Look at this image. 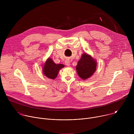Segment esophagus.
Masks as SVG:
<instances>
[{
    "label": "esophagus",
    "mask_w": 134,
    "mask_h": 134,
    "mask_svg": "<svg viewBox=\"0 0 134 134\" xmlns=\"http://www.w3.org/2000/svg\"><path fill=\"white\" fill-rule=\"evenodd\" d=\"M65 64H66V65H67V66H69L70 65V62H69V60H66V61H65Z\"/></svg>",
    "instance_id": "34e87169"
}]
</instances>
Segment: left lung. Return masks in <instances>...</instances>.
<instances>
[{
	"instance_id": "obj_1",
	"label": "left lung",
	"mask_w": 134,
	"mask_h": 134,
	"mask_svg": "<svg viewBox=\"0 0 134 134\" xmlns=\"http://www.w3.org/2000/svg\"><path fill=\"white\" fill-rule=\"evenodd\" d=\"M97 68V63L86 53H83L76 66V70L80 77L86 80L94 74Z\"/></svg>"
}]
</instances>
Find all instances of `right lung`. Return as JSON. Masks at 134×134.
<instances>
[{"instance_id": "obj_1", "label": "right lung", "mask_w": 134, "mask_h": 134, "mask_svg": "<svg viewBox=\"0 0 134 134\" xmlns=\"http://www.w3.org/2000/svg\"><path fill=\"white\" fill-rule=\"evenodd\" d=\"M64 67V65L55 64L51 58H48L44 65L43 71L47 77L53 80L56 78L59 70Z\"/></svg>"}]
</instances>
